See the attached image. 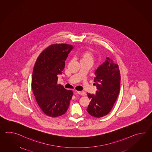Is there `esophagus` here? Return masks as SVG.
Segmentation results:
<instances>
[{"label":"esophagus","instance_id":"1","mask_svg":"<svg viewBox=\"0 0 152 152\" xmlns=\"http://www.w3.org/2000/svg\"><path fill=\"white\" fill-rule=\"evenodd\" d=\"M77 93L80 95L81 96H85L86 95V93L84 92V91H77Z\"/></svg>","mask_w":152,"mask_h":152}]
</instances>
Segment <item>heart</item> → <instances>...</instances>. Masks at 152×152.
<instances>
[{"label":"heart","instance_id":"b5f03b06","mask_svg":"<svg viewBox=\"0 0 152 152\" xmlns=\"http://www.w3.org/2000/svg\"><path fill=\"white\" fill-rule=\"evenodd\" d=\"M78 56L81 62H88L92 64L94 62V52L91 49H86L81 51L78 54Z\"/></svg>","mask_w":152,"mask_h":152}]
</instances>
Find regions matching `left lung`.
<instances>
[{
	"mask_svg": "<svg viewBox=\"0 0 152 152\" xmlns=\"http://www.w3.org/2000/svg\"><path fill=\"white\" fill-rule=\"evenodd\" d=\"M94 81L97 87L96 94H87L90 99L87 112L95 117L106 116L112 109L120 90L121 75L119 67L107 58L95 72Z\"/></svg>",
	"mask_w": 152,
	"mask_h": 152,
	"instance_id": "left-lung-1",
	"label": "left lung"
}]
</instances>
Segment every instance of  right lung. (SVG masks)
I'll list each match as a JSON object with an SVG mask.
<instances>
[{"instance_id": "obj_1", "label": "right lung", "mask_w": 152, "mask_h": 152, "mask_svg": "<svg viewBox=\"0 0 152 152\" xmlns=\"http://www.w3.org/2000/svg\"><path fill=\"white\" fill-rule=\"evenodd\" d=\"M73 48L67 44L49 45L39 55L34 67L31 88L42 111L52 117L60 116L68 109L73 96L71 90L58 85V75L65 68V61Z\"/></svg>"}]
</instances>
